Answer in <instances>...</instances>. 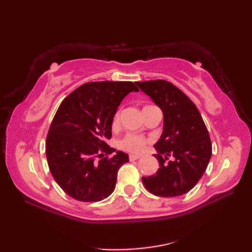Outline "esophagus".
<instances>
[{
    "label": "esophagus",
    "mask_w": 252,
    "mask_h": 252,
    "mask_svg": "<svg viewBox=\"0 0 252 252\" xmlns=\"http://www.w3.org/2000/svg\"><path fill=\"white\" fill-rule=\"evenodd\" d=\"M138 158H141V155H130L129 156V159L131 161H133V160H137Z\"/></svg>",
    "instance_id": "esophagus-1"
}]
</instances>
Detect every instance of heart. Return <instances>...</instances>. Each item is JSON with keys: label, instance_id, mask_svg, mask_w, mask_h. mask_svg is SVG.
Masks as SVG:
<instances>
[{"label": "heart", "instance_id": "1", "mask_svg": "<svg viewBox=\"0 0 252 252\" xmlns=\"http://www.w3.org/2000/svg\"><path fill=\"white\" fill-rule=\"evenodd\" d=\"M146 107H151V106H146ZM146 107H144V108H146ZM118 122H119V111H117L116 115L114 116V119H112V126H116L118 125ZM147 143H148V140L145 137L135 135V134H127L119 142V146L120 148L123 149V151L138 154L145 149Z\"/></svg>", "mask_w": 252, "mask_h": 252}]
</instances>
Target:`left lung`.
Segmentation results:
<instances>
[{"label":"left lung","instance_id":"obj_1","mask_svg":"<svg viewBox=\"0 0 252 252\" xmlns=\"http://www.w3.org/2000/svg\"><path fill=\"white\" fill-rule=\"evenodd\" d=\"M136 85L163 114L162 134L154 145L159 169L156 174L143 176V184L160 197L186 194L200 180L211 158L212 146L205 122L195 104L172 83L154 80Z\"/></svg>","mask_w":252,"mask_h":252}]
</instances>
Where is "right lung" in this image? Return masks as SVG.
I'll return each instance as SVG.
<instances>
[{
  "label": "right lung",
  "mask_w": 252,
  "mask_h": 252,
  "mask_svg": "<svg viewBox=\"0 0 252 252\" xmlns=\"http://www.w3.org/2000/svg\"><path fill=\"white\" fill-rule=\"evenodd\" d=\"M131 92L138 89L129 81L89 82L62 101L46 137V158L56 183L74 199L100 201L114 191L129 156L106 141L118 107Z\"/></svg>",
  "instance_id": "add662e5"
}]
</instances>
